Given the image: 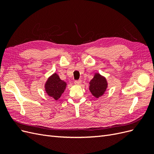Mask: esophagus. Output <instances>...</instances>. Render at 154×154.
Here are the masks:
<instances>
[{"label":"esophagus","instance_id":"1","mask_svg":"<svg viewBox=\"0 0 154 154\" xmlns=\"http://www.w3.org/2000/svg\"><path fill=\"white\" fill-rule=\"evenodd\" d=\"M82 80H75L74 81V84L75 85H80L81 83H82Z\"/></svg>","mask_w":154,"mask_h":154}]
</instances>
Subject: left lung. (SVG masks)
<instances>
[{
  "mask_svg": "<svg viewBox=\"0 0 154 154\" xmlns=\"http://www.w3.org/2000/svg\"><path fill=\"white\" fill-rule=\"evenodd\" d=\"M89 90L92 94L96 98L104 94L107 88V81L106 78L99 73H96L89 82Z\"/></svg>",
  "mask_w": 154,
  "mask_h": 154,
  "instance_id": "obj_1",
  "label": "left lung"
}]
</instances>
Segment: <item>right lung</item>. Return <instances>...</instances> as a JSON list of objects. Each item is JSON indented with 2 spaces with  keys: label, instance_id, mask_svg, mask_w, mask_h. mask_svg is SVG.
I'll return each instance as SVG.
<instances>
[{
  "label": "right lung",
  "instance_id": "right-lung-1",
  "mask_svg": "<svg viewBox=\"0 0 154 154\" xmlns=\"http://www.w3.org/2000/svg\"><path fill=\"white\" fill-rule=\"evenodd\" d=\"M67 83L62 80L57 73H54L45 83V90L48 95L58 100L63 93Z\"/></svg>",
  "mask_w": 154,
  "mask_h": 154
}]
</instances>
